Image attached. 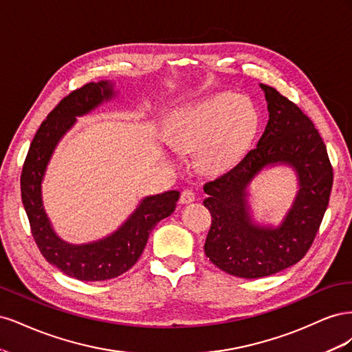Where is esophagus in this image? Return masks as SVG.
<instances>
[{"mask_svg":"<svg viewBox=\"0 0 352 352\" xmlns=\"http://www.w3.org/2000/svg\"><path fill=\"white\" fill-rule=\"evenodd\" d=\"M192 201H195L194 189H190V188L184 189L182 194H180V202H182V204H189V202H192Z\"/></svg>","mask_w":352,"mask_h":352,"instance_id":"34e87169","label":"esophagus"}]
</instances>
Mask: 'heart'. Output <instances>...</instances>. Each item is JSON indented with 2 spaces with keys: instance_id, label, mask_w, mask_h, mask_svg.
I'll use <instances>...</instances> for the list:
<instances>
[{
  "instance_id": "obj_1",
  "label": "heart",
  "mask_w": 352,
  "mask_h": 352,
  "mask_svg": "<svg viewBox=\"0 0 352 352\" xmlns=\"http://www.w3.org/2000/svg\"><path fill=\"white\" fill-rule=\"evenodd\" d=\"M257 124V113L247 98L219 94L176 111L168 120L167 138L180 151L201 150L206 168L225 170L247 151Z\"/></svg>"
}]
</instances>
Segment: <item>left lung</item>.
<instances>
[{
    "label": "left lung",
    "mask_w": 352,
    "mask_h": 352,
    "mask_svg": "<svg viewBox=\"0 0 352 352\" xmlns=\"http://www.w3.org/2000/svg\"><path fill=\"white\" fill-rule=\"evenodd\" d=\"M261 88L269 122L257 146L229 172L204 185L211 228L204 251L223 272L245 279L264 278L300 261L314 242L333 184L326 145L310 117L269 85ZM283 162L298 173L300 190L278 230L250 221L244 188L265 165Z\"/></svg>",
    "instance_id": "1"
}]
</instances>
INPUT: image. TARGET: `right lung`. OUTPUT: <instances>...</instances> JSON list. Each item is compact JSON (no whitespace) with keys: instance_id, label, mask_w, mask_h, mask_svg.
I'll return each instance as SVG.
<instances>
[{"instance_id":"add662e5","label":"right lung","mask_w":352,"mask_h":352,"mask_svg":"<svg viewBox=\"0 0 352 352\" xmlns=\"http://www.w3.org/2000/svg\"><path fill=\"white\" fill-rule=\"evenodd\" d=\"M111 97L113 89L107 82H91L66 95L41 123L20 176L22 201L41 254L60 272L85 282L113 279L131 270L140 260L153 228L172 214L179 199L177 190L146 197L119 230L94 243L73 247L52 232L41 199V182L52 150L74 123V117Z\"/></svg>"}]
</instances>
